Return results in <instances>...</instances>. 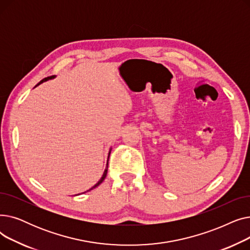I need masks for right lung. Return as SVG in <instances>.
Listing matches in <instances>:
<instances>
[{"label": "right lung", "mask_w": 250, "mask_h": 250, "mask_svg": "<svg viewBox=\"0 0 250 250\" xmlns=\"http://www.w3.org/2000/svg\"><path fill=\"white\" fill-rule=\"evenodd\" d=\"M52 78H55V76H50V77H47V78H44L43 80H42L41 82H39L36 86H38L39 84H42V83H43V82H45V81H47V80H49V79H52ZM109 155H110V151H109V154H108V158H109ZM107 168H108V160H107V164H106V168H105V170H104V173H103V175H102V177L100 178V180L96 183V185L93 187V188H91L89 190H91V189H93V188H95L96 187H98L100 183L105 179V177H106V174H107ZM89 190H87V191H89Z\"/></svg>", "instance_id": "1"}]
</instances>
